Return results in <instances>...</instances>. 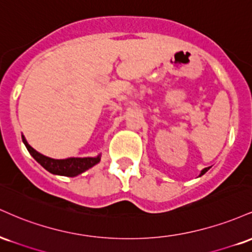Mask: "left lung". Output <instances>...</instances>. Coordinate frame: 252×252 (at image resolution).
<instances>
[{
  "mask_svg": "<svg viewBox=\"0 0 252 252\" xmlns=\"http://www.w3.org/2000/svg\"><path fill=\"white\" fill-rule=\"evenodd\" d=\"M209 169H210V167H207V168H204V169H202V170H201V173H200V175H199V176L204 175V174H205V173H206V172H207V170H209Z\"/></svg>",
  "mask_w": 252,
  "mask_h": 252,
  "instance_id": "8db88e82",
  "label": "left lung"
}]
</instances>
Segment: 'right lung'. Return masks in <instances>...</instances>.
I'll use <instances>...</instances> for the list:
<instances>
[{
	"label": "right lung",
	"instance_id": "1",
	"mask_svg": "<svg viewBox=\"0 0 252 252\" xmlns=\"http://www.w3.org/2000/svg\"><path fill=\"white\" fill-rule=\"evenodd\" d=\"M22 141H24L26 148L28 149L30 154L39 162L46 170L52 173V174L63 175V176H77L88 170L94 164L100 161V155L96 158H68L63 160H56V158H47V156L40 154L35 149L32 148L26 141L25 136L22 135Z\"/></svg>",
	"mask_w": 252,
	"mask_h": 252
}]
</instances>
